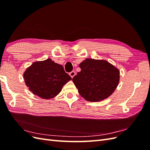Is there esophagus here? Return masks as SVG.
Wrapping results in <instances>:
<instances>
[{"label": "esophagus", "mask_w": 150, "mask_h": 150, "mask_svg": "<svg viewBox=\"0 0 150 150\" xmlns=\"http://www.w3.org/2000/svg\"><path fill=\"white\" fill-rule=\"evenodd\" d=\"M69 75H70V76L71 77V78H72L76 75V72L75 71H71L70 73H69Z\"/></svg>", "instance_id": "1"}]
</instances>
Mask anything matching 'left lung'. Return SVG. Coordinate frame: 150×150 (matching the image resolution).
<instances>
[{
  "label": "left lung",
  "mask_w": 150,
  "mask_h": 150,
  "mask_svg": "<svg viewBox=\"0 0 150 150\" xmlns=\"http://www.w3.org/2000/svg\"><path fill=\"white\" fill-rule=\"evenodd\" d=\"M79 66L81 70L72 81L86 100L103 101L111 96L119 84V69L107 61L87 58Z\"/></svg>",
  "instance_id": "8db88e82"
}]
</instances>
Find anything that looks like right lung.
Wrapping results in <instances>:
<instances>
[{"mask_svg": "<svg viewBox=\"0 0 150 150\" xmlns=\"http://www.w3.org/2000/svg\"><path fill=\"white\" fill-rule=\"evenodd\" d=\"M23 76L30 91L44 99L56 97L72 79L62 65L50 58L33 63L27 68Z\"/></svg>", "mask_w": 150, "mask_h": 150, "instance_id": "right-lung-1", "label": "right lung"}]
</instances>
